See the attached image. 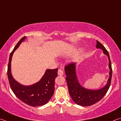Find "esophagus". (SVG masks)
I'll return each mask as SVG.
<instances>
[{
	"mask_svg": "<svg viewBox=\"0 0 121 121\" xmlns=\"http://www.w3.org/2000/svg\"><path fill=\"white\" fill-rule=\"evenodd\" d=\"M58 75L59 76H62L63 74V71L62 69H59L58 70Z\"/></svg>",
	"mask_w": 121,
	"mask_h": 121,
	"instance_id": "34e87169",
	"label": "esophagus"
}]
</instances>
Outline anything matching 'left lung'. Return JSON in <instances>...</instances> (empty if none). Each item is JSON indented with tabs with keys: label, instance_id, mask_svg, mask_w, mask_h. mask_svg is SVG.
Listing matches in <instances>:
<instances>
[{
	"label": "left lung",
	"instance_id": "1",
	"mask_svg": "<svg viewBox=\"0 0 121 121\" xmlns=\"http://www.w3.org/2000/svg\"><path fill=\"white\" fill-rule=\"evenodd\" d=\"M96 47L102 49L104 53L108 56L109 60V68L110 69L109 77L107 85L103 88L96 91H92L84 88L81 86L77 78L75 63H69L65 67V72L67 75L65 79L67 82L70 95L73 102L80 106H89L97 103L106 95L110 87L112 76V68L109 53L104 45L97 40Z\"/></svg>",
	"mask_w": 121,
	"mask_h": 121
}]
</instances>
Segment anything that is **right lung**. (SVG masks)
I'll return each instance as SVG.
<instances>
[{
    "instance_id": "obj_1",
    "label": "right lung",
    "mask_w": 121,
    "mask_h": 121,
    "mask_svg": "<svg viewBox=\"0 0 121 121\" xmlns=\"http://www.w3.org/2000/svg\"><path fill=\"white\" fill-rule=\"evenodd\" d=\"M25 38L24 36L19 41L10 54L7 69L9 82L13 93L19 99L31 106H42L47 104L53 95L55 79L58 76V69L47 70L41 80L31 86H23L15 81L11 74V61L14 51Z\"/></svg>"
}]
</instances>
